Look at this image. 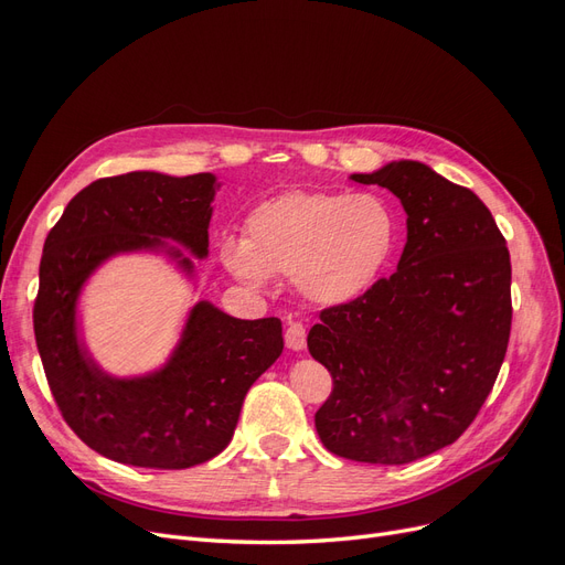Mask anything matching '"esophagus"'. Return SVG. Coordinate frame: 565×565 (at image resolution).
Segmentation results:
<instances>
[{
	"label": "esophagus",
	"mask_w": 565,
	"mask_h": 565,
	"mask_svg": "<svg viewBox=\"0 0 565 565\" xmlns=\"http://www.w3.org/2000/svg\"><path fill=\"white\" fill-rule=\"evenodd\" d=\"M285 344L292 351H301L306 347V328L301 322H289L285 330Z\"/></svg>",
	"instance_id": "esophagus-1"
}]
</instances>
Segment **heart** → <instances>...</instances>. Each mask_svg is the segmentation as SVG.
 Returning <instances> with one entry per match:
<instances>
[{
	"label": "heart",
	"mask_w": 565,
	"mask_h": 565,
	"mask_svg": "<svg viewBox=\"0 0 565 565\" xmlns=\"http://www.w3.org/2000/svg\"><path fill=\"white\" fill-rule=\"evenodd\" d=\"M396 233V216L377 195L287 191L256 204L243 243H224L221 259L247 285L292 276L306 299L337 306L365 295L380 278Z\"/></svg>",
	"instance_id": "b5f03b06"
}]
</instances>
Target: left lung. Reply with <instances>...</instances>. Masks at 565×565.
Instances as JSON below:
<instances>
[{
    "instance_id": "left-lung-1",
    "label": "left lung",
    "mask_w": 565,
    "mask_h": 565,
    "mask_svg": "<svg viewBox=\"0 0 565 565\" xmlns=\"http://www.w3.org/2000/svg\"><path fill=\"white\" fill-rule=\"evenodd\" d=\"M358 183L388 188L407 214L398 270L328 306L309 351L332 374L316 413L330 452L407 465L469 429L498 380L511 332L504 235L469 188L401 160Z\"/></svg>"
}]
</instances>
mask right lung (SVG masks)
Instances as JSON below:
<instances>
[{
	"label": "right lung",
	"mask_w": 565,
	"mask_h": 565,
	"mask_svg": "<svg viewBox=\"0 0 565 565\" xmlns=\"http://www.w3.org/2000/svg\"><path fill=\"white\" fill-rule=\"evenodd\" d=\"M214 188L212 174L98 179L67 202L44 241L32 322L51 396L79 440L119 465L188 469L216 457L249 386L282 353L278 318L237 320L207 301L191 311L169 365L150 377L113 380L79 347L75 301L89 273L110 254L162 247L160 237L207 254Z\"/></svg>",
	"instance_id": "add662e5"
}]
</instances>
